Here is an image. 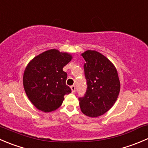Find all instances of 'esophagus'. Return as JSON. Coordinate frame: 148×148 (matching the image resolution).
Returning <instances> with one entry per match:
<instances>
[{
	"mask_svg": "<svg viewBox=\"0 0 148 148\" xmlns=\"http://www.w3.org/2000/svg\"><path fill=\"white\" fill-rule=\"evenodd\" d=\"M71 92H75V89H76L75 85H71Z\"/></svg>",
	"mask_w": 148,
	"mask_h": 148,
	"instance_id": "34e87169",
	"label": "esophagus"
}]
</instances>
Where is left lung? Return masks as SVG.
I'll list each match as a JSON object with an SVG mask.
<instances>
[{
    "instance_id": "8db88e82",
    "label": "left lung",
    "mask_w": 148,
    "mask_h": 148,
    "mask_svg": "<svg viewBox=\"0 0 148 148\" xmlns=\"http://www.w3.org/2000/svg\"><path fill=\"white\" fill-rule=\"evenodd\" d=\"M85 63L84 70L87 90L79 97L82 112L89 117H97L106 113L116 101L120 82L116 69L106 56L95 51L82 54Z\"/></svg>"
}]
</instances>
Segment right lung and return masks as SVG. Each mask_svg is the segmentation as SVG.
I'll return each mask as SVG.
<instances>
[{"mask_svg":"<svg viewBox=\"0 0 148 148\" xmlns=\"http://www.w3.org/2000/svg\"><path fill=\"white\" fill-rule=\"evenodd\" d=\"M71 58L67 53L51 49L34 57L27 66L23 76L24 88L37 108L45 113L53 111L61 106L64 95L71 93L63 68Z\"/></svg>","mask_w":148,"mask_h":148,"instance_id":"right-lung-1","label":"right lung"}]
</instances>
